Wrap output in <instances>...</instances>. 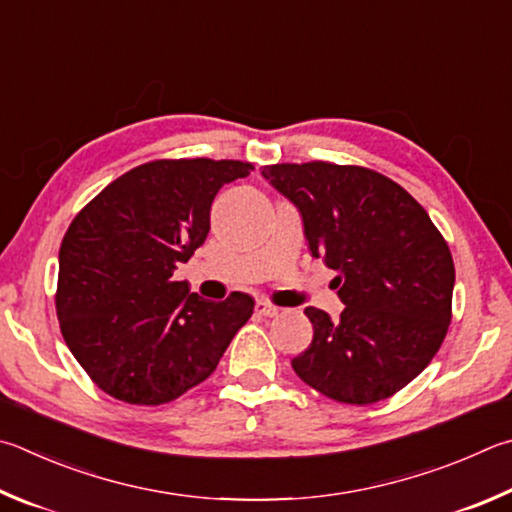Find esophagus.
Wrapping results in <instances>:
<instances>
[{
  "label": "esophagus",
  "mask_w": 512,
  "mask_h": 512,
  "mask_svg": "<svg viewBox=\"0 0 512 512\" xmlns=\"http://www.w3.org/2000/svg\"><path fill=\"white\" fill-rule=\"evenodd\" d=\"M255 311L259 315H264V318H275V315H280L282 309H280V306H273V304H268L264 300H259L257 306H255Z\"/></svg>",
  "instance_id": "obj_1"
}]
</instances>
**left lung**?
Segmentation results:
<instances>
[{
  "label": "left lung",
  "mask_w": 512,
  "mask_h": 512,
  "mask_svg": "<svg viewBox=\"0 0 512 512\" xmlns=\"http://www.w3.org/2000/svg\"><path fill=\"white\" fill-rule=\"evenodd\" d=\"M262 176L300 212L345 304L340 318L306 306L313 340L291 360L295 374L340 403L396 394L448 333L454 264L441 232L410 192L367 167L282 163Z\"/></svg>",
  "instance_id": "left-lung-1"
}]
</instances>
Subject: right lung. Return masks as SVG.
I'll list each match as a JSON object with an SVG mask.
<instances>
[{
  "label": "right lung",
  "instance_id": "1",
  "mask_svg": "<svg viewBox=\"0 0 512 512\" xmlns=\"http://www.w3.org/2000/svg\"><path fill=\"white\" fill-rule=\"evenodd\" d=\"M241 161H154L109 183L62 239L55 309L64 342L118 401L161 405L217 369L255 309L246 293L203 300L174 268L208 237L210 206Z\"/></svg>",
  "mask_w": 512,
  "mask_h": 512
}]
</instances>
